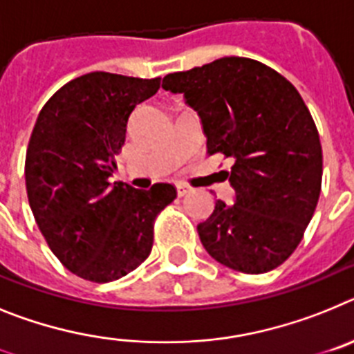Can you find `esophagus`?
Listing matches in <instances>:
<instances>
[{"mask_svg":"<svg viewBox=\"0 0 354 354\" xmlns=\"http://www.w3.org/2000/svg\"><path fill=\"white\" fill-rule=\"evenodd\" d=\"M176 190H178V196H180V198H183V196H187L190 192V187L189 185H185V183H178L176 185Z\"/></svg>","mask_w":354,"mask_h":354,"instance_id":"obj_1","label":"esophagus"}]
</instances>
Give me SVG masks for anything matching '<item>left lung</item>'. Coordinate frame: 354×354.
Here are the masks:
<instances>
[{
	"label": "left lung",
	"mask_w": 354,
	"mask_h": 354,
	"mask_svg": "<svg viewBox=\"0 0 354 354\" xmlns=\"http://www.w3.org/2000/svg\"><path fill=\"white\" fill-rule=\"evenodd\" d=\"M162 87L183 94L201 118L207 153L233 158L235 203L217 199L198 224L212 258L233 270L276 269L299 245L321 194L322 147L297 88L266 64L224 57L171 73Z\"/></svg>",
	"instance_id": "left-lung-1"
}]
</instances>
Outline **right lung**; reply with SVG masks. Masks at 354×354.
Segmentation results:
<instances>
[{"label":"right lung","mask_w":354,"mask_h":354,"mask_svg":"<svg viewBox=\"0 0 354 354\" xmlns=\"http://www.w3.org/2000/svg\"><path fill=\"white\" fill-rule=\"evenodd\" d=\"M158 88L160 78L88 73L58 88L33 126L24 178L35 223L62 266L94 283L149 257L156 215L176 198L171 183L109 181L130 113Z\"/></svg>","instance_id":"1"}]
</instances>
